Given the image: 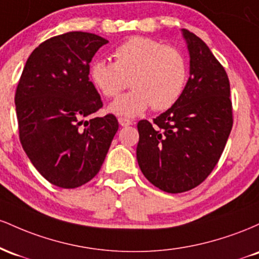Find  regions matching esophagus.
Returning a JSON list of instances; mask_svg holds the SVG:
<instances>
[{
  "label": "esophagus",
  "mask_w": 259,
  "mask_h": 259,
  "mask_svg": "<svg viewBox=\"0 0 259 259\" xmlns=\"http://www.w3.org/2000/svg\"><path fill=\"white\" fill-rule=\"evenodd\" d=\"M118 123H119L120 126H129V125H132L133 121L126 119V118H121L120 117V118H118Z\"/></svg>",
  "instance_id": "1"
}]
</instances>
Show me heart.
Here are the masks:
<instances>
[{
    "mask_svg": "<svg viewBox=\"0 0 259 259\" xmlns=\"http://www.w3.org/2000/svg\"><path fill=\"white\" fill-rule=\"evenodd\" d=\"M113 57L114 62L95 59L89 68L91 84L108 99L119 95L129 80L133 90L108 106L112 114L138 117L151 106L154 111H164L183 95L187 64L174 47L150 37L134 36L118 46Z\"/></svg>",
    "mask_w": 259,
    "mask_h": 259,
    "instance_id": "heart-1",
    "label": "heart"
}]
</instances>
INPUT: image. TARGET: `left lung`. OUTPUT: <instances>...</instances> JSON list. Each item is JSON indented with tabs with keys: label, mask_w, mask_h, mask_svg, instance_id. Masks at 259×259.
<instances>
[{
	"label": "left lung",
	"mask_w": 259,
	"mask_h": 259,
	"mask_svg": "<svg viewBox=\"0 0 259 259\" xmlns=\"http://www.w3.org/2000/svg\"><path fill=\"white\" fill-rule=\"evenodd\" d=\"M190 76L178 102L153 124L138 123L136 158L145 178L169 194L203 181L221 158L233 127L227 72L200 37L181 29Z\"/></svg>",
	"instance_id": "1"
}]
</instances>
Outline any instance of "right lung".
Returning <instances> with one entry per match:
<instances>
[{"instance_id": "add662e5", "label": "right lung", "mask_w": 259, "mask_h": 259, "mask_svg": "<svg viewBox=\"0 0 259 259\" xmlns=\"http://www.w3.org/2000/svg\"><path fill=\"white\" fill-rule=\"evenodd\" d=\"M108 40L70 31L38 45L16 91L19 139L47 181L75 189L100 171L118 130L113 114L84 120L102 107L89 79L95 53Z\"/></svg>"}]
</instances>
